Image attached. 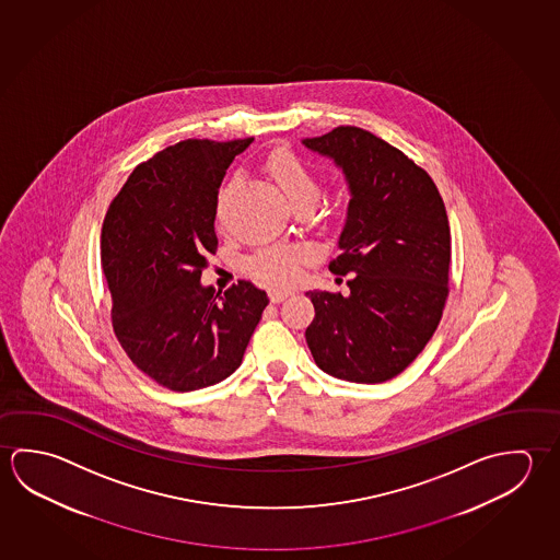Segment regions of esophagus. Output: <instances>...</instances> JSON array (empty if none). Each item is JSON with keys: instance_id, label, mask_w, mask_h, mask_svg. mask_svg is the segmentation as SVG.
Listing matches in <instances>:
<instances>
[{"instance_id": "34e87169", "label": "esophagus", "mask_w": 560, "mask_h": 560, "mask_svg": "<svg viewBox=\"0 0 560 560\" xmlns=\"http://www.w3.org/2000/svg\"><path fill=\"white\" fill-rule=\"evenodd\" d=\"M291 294V291H281V289H271L269 291V299H271V303H281V301H284L287 296Z\"/></svg>"}]
</instances>
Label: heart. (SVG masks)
<instances>
[{
    "instance_id": "1",
    "label": "heart",
    "mask_w": 560,
    "mask_h": 560,
    "mask_svg": "<svg viewBox=\"0 0 560 560\" xmlns=\"http://www.w3.org/2000/svg\"><path fill=\"white\" fill-rule=\"evenodd\" d=\"M269 171L277 180V185L283 188L289 200L296 205L303 200H318L320 197V183L311 168L304 165L301 159L293 155L291 151H277L269 161ZM234 180L228 183V187L220 190V205L228 195ZM220 217V208H218ZM311 249L303 246H273L259 249L254 256L247 259V273L256 277L259 281L273 287H284L293 283L301 273V266L308 261Z\"/></svg>"
}]
</instances>
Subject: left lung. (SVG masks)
<instances>
[{"label": "left lung", "instance_id": "left-lung-1", "mask_svg": "<svg viewBox=\"0 0 560 560\" xmlns=\"http://www.w3.org/2000/svg\"><path fill=\"white\" fill-rule=\"evenodd\" d=\"M304 148L342 168L350 205L338 256L350 294L308 291L306 343L338 380L382 383L422 352L448 299L451 226L429 173L370 131L340 126Z\"/></svg>", "mask_w": 560, "mask_h": 560}]
</instances>
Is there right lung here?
Wrapping results in <instances>:
<instances>
[{"mask_svg": "<svg viewBox=\"0 0 560 560\" xmlns=\"http://www.w3.org/2000/svg\"><path fill=\"white\" fill-rule=\"evenodd\" d=\"M254 138L185 139L133 168L102 224L112 326L138 370L171 392L236 372L269 299L249 281L202 287L217 254L218 188Z\"/></svg>", "mask_w": 560, "mask_h": 560, "instance_id": "right-lung-1", "label": "right lung"}]
</instances>
